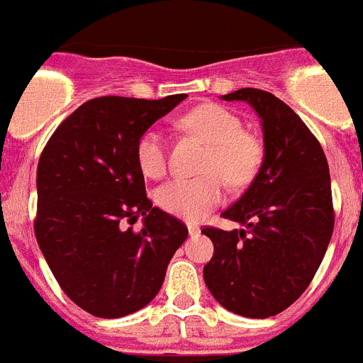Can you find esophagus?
I'll use <instances>...</instances> for the list:
<instances>
[{
  "label": "esophagus",
  "mask_w": 363,
  "mask_h": 363,
  "mask_svg": "<svg viewBox=\"0 0 363 363\" xmlns=\"http://www.w3.org/2000/svg\"><path fill=\"white\" fill-rule=\"evenodd\" d=\"M187 228H189L191 236H196V234L200 232V227L196 225V223H187Z\"/></svg>",
  "instance_id": "esophagus-1"
}]
</instances>
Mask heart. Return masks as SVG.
Returning a JSON list of instances; mask_svg holds the SVG:
<instances>
[{"label": "heart", "instance_id": "b5f03b06", "mask_svg": "<svg viewBox=\"0 0 363 363\" xmlns=\"http://www.w3.org/2000/svg\"><path fill=\"white\" fill-rule=\"evenodd\" d=\"M184 127L208 144L202 170L196 178H178L157 191V202L172 216L196 221L225 196V177L234 187H243L259 172L264 146L259 136L243 129V121L221 104L206 103L182 118ZM136 164L147 178L167 172V144L161 133L147 129L135 146Z\"/></svg>", "mask_w": 363, "mask_h": 363}]
</instances>
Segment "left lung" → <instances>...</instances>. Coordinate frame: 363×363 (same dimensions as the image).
Masks as SVG:
<instances>
[{"label":"left lung","instance_id":"obj_1","mask_svg":"<svg viewBox=\"0 0 363 363\" xmlns=\"http://www.w3.org/2000/svg\"><path fill=\"white\" fill-rule=\"evenodd\" d=\"M223 99L257 110L264 159L249 189L221 213L243 228L202 230L213 242L204 281L228 311L268 318L303 294L326 255L335 221L328 161L317 136L274 94L243 88Z\"/></svg>","mask_w":363,"mask_h":363}]
</instances>
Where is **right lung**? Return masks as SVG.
<instances>
[{
	"label": "right lung",
	"mask_w": 363,
	"mask_h": 363,
	"mask_svg": "<svg viewBox=\"0 0 363 363\" xmlns=\"http://www.w3.org/2000/svg\"><path fill=\"white\" fill-rule=\"evenodd\" d=\"M185 97L91 99L40 153L35 238L62 291L89 315L120 318L147 306L189 234L153 208L135 157L138 136ZM140 215L136 233L128 225Z\"/></svg>",
	"instance_id": "1"
}]
</instances>
